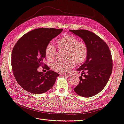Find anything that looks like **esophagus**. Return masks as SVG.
<instances>
[{
  "instance_id": "34e87169",
  "label": "esophagus",
  "mask_w": 124,
  "mask_h": 124,
  "mask_svg": "<svg viewBox=\"0 0 124 124\" xmlns=\"http://www.w3.org/2000/svg\"><path fill=\"white\" fill-rule=\"evenodd\" d=\"M63 75H64V76H65V77H66L70 78V77H71V74H65V73H64V74H63Z\"/></svg>"
}]
</instances>
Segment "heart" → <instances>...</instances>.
Listing matches in <instances>:
<instances>
[{
  "mask_svg": "<svg viewBox=\"0 0 124 124\" xmlns=\"http://www.w3.org/2000/svg\"><path fill=\"white\" fill-rule=\"evenodd\" d=\"M59 50H66V61H58L52 64V69L59 72H68L75 66V63L80 65L87 58L88 48L83 41H78L71 34H66L57 40ZM45 55L47 60L53 61L56 58L57 48L52 43L47 44L45 48Z\"/></svg>",
  "mask_w": 124,
  "mask_h": 124,
  "instance_id": "obj_1",
  "label": "heart"
}]
</instances>
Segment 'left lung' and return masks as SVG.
I'll return each mask as SVG.
<instances>
[{
  "label": "left lung",
  "instance_id": "obj_1",
  "mask_svg": "<svg viewBox=\"0 0 124 124\" xmlns=\"http://www.w3.org/2000/svg\"><path fill=\"white\" fill-rule=\"evenodd\" d=\"M70 31L82 38L88 48L86 61L77 70L82 74L74 90L80 96H93L103 90L111 75V53L106 43L94 33L84 29Z\"/></svg>",
  "mask_w": 124,
  "mask_h": 124
}]
</instances>
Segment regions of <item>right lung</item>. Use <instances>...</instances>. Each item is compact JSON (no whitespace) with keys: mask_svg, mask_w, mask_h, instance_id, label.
<instances>
[{"mask_svg":"<svg viewBox=\"0 0 124 124\" xmlns=\"http://www.w3.org/2000/svg\"><path fill=\"white\" fill-rule=\"evenodd\" d=\"M63 29L41 28L25 34L16 43L11 56L13 74L16 81L26 91L34 94L46 92L53 86L59 74L50 70L44 63L45 48ZM39 66L47 70L44 73L37 71Z\"/></svg>","mask_w":124,"mask_h":124,"instance_id":"right-lung-1","label":"right lung"}]
</instances>
